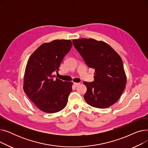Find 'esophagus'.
<instances>
[{
    "mask_svg": "<svg viewBox=\"0 0 148 148\" xmlns=\"http://www.w3.org/2000/svg\"><path fill=\"white\" fill-rule=\"evenodd\" d=\"M74 84L76 86H79V85L80 84V83H74Z\"/></svg>",
    "mask_w": 148,
    "mask_h": 148,
    "instance_id": "esophagus-1",
    "label": "esophagus"
}]
</instances>
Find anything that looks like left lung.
<instances>
[{
  "label": "left lung",
  "instance_id": "left-lung-1",
  "mask_svg": "<svg viewBox=\"0 0 148 148\" xmlns=\"http://www.w3.org/2000/svg\"><path fill=\"white\" fill-rule=\"evenodd\" d=\"M73 43L86 65L95 69L94 82H83L87 87L85 101L96 108L110 107L120 98L127 84L121 56L102 41L82 38L73 40Z\"/></svg>",
  "mask_w": 148,
  "mask_h": 148
}]
</instances>
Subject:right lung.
Returning a JSON list of instances; mask_svg holds the SVG:
<instances>
[{"instance_id":"add662e5","label":"right lung","mask_w":148,"mask_h":148,"mask_svg":"<svg viewBox=\"0 0 148 148\" xmlns=\"http://www.w3.org/2000/svg\"><path fill=\"white\" fill-rule=\"evenodd\" d=\"M70 40H54L41 45L30 56L26 66L23 90L40 110L58 112L65 107L73 82L53 77L72 47Z\"/></svg>"}]
</instances>
